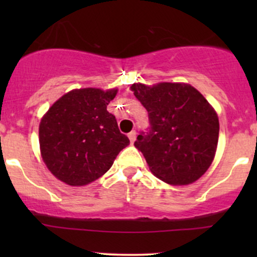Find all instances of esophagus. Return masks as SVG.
Listing matches in <instances>:
<instances>
[{
  "label": "esophagus",
  "instance_id": "1",
  "mask_svg": "<svg viewBox=\"0 0 257 257\" xmlns=\"http://www.w3.org/2000/svg\"><path fill=\"white\" fill-rule=\"evenodd\" d=\"M128 138H129V140H131V143L133 144L135 141V138H137V132L135 131H133V132H131L128 134Z\"/></svg>",
  "mask_w": 257,
  "mask_h": 257
}]
</instances>
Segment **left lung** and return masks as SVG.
Listing matches in <instances>:
<instances>
[{"instance_id": "1", "label": "left lung", "mask_w": 257, "mask_h": 257, "mask_svg": "<svg viewBox=\"0 0 257 257\" xmlns=\"http://www.w3.org/2000/svg\"><path fill=\"white\" fill-rule=\"evenodd\" d=\"M131 89L149 113V131L134 145L151 172L170 185L198 180L216 152L220 126L214 108L190 84L134 83Z\"/></svg>"}]
</instances>
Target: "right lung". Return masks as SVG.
<instances>
[{"label":"right lung","instance_id":"add662e5","mask_svg":"<svg viewBox=\"0 0 257 257\" xmlns=\"http://www.w3.org/2000/svg\"><path fill=\"white\" fill-rule=\"evenodd\" d=\"M117 89L84 88L69 91L55 101L40 123L43 162L55 178L83 186L110 169L129 145L116 117L107 111Z\"/></svg>","mask_w":257,"mask_h":257}]
</instances>
